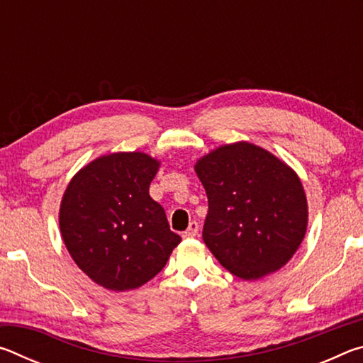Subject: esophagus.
Masks as SVG:
<instances>
[{
	"mask_svg": "<svg viewBox=\"0 0 363 363\" xmlns=\"http://www.w3.org/2000/svg\"><path fill=\"white\" fill-rule=\"evenodd\" d=\"M196 233H199V223H195V220H192V223L189 224V227H187V230L184 232V238H194Z\"/></svg>",
	"mask_w": 363,
	"mask_h": 363,
	"instance_id": "esophagus-1",
	"label": "esophagus"
}]
</instances>
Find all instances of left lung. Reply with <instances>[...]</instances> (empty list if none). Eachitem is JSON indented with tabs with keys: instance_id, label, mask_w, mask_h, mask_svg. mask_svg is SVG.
Wrapping results in <instances>:
<instances>
[{
	"instance_id": "8db88e82",
	"label": "left lung",
	"mask_w": 363,
	"mask_h": 363,
	"mask_svg": "<svg viewBox=\"0 0 363 363\" xmlns=\"http://www.w3.org/2000/svg\"><path fill=\"white\" fill-rule=\"evenodd\" d=\"M208 196L203 242L243 280H257L291 259L307 227L296 173L261 147H219L195 164Z\"/></svg>"
}]
</instances>
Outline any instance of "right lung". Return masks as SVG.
Instances as JSON below:
<instances>
[{
  "label": "right lung",
  "instance_id": "right-lung-1",
  "mask_svg": "<svg viewBox=\"0 0 363 363\" xmlns=\"http://www.w3.org/2000/svg\"><path fill=\"white\" fill-rule=\"evenodd\" d=\"M158 164L140 152L112 153L84 167L65 190L59 214L65 247L107 290L147 284L181 242L149 195Z\"/></svg>",
  "mask_w": 363,
  "mask_h": 363
}]
</instances>
